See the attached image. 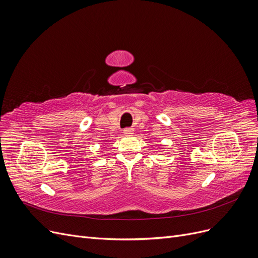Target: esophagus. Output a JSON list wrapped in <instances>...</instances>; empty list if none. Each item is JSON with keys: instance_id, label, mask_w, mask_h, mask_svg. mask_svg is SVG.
<instances>
[{"instance_id": "1", "label": "esophagus", "mask_w": 258, "mask_h": 258, "mask_svg": "<svg viewBox=\"0 0 258 258\" xmlns=\"http://www.w3.org/2000/svg\"><path fill=\"white\" fill-rule=\"evenodd\" d=\"M123 135H126V136L134 135V129H132V128H126V129H123Z\"/></svg>"}]
</instances>
